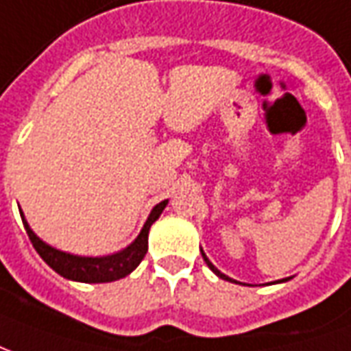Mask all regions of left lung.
Returning <instances> with one entry per match:
<instances>
[{"label": "left lung", "instance_id": "obj_1", "mask_svg": "<svg viewBox=\"0 0 351 351\" xmlns=\"http://www.w3.org/2000/svg\"><path fill=\"white\" fill-rule=\"evenodd\" d=\"M200 252H202V258H204V262H206L208 267H210L212 271L216 273V275H217V277H219V279H223V281H231V282H239V281H235V279H231V277H227L226 273L219 271V269H217L216 265H214V263H212V262H210V260H208V256H206V254H204V250H200ZM285 281H289V279H281V281H275V282H285ZM239 285H241V282H239Z\"/></svg>", "mask_w": 351, "mask_h": 351}]
</instances>
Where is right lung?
Instances as JSON below:
<instances>
[{
	"mask_svg": "<svg viewBox=\"0 0 351 351\" xmlns=\"http://www.w3.org/2000/svg\"><path fill=\"white\" fill-rule=\"evenodd\" d=\"M166 204H168V200H162L152 208L143 229L135 237L132 245L122 248L120 252L108 254V256H78V254L62 252L59 248L47 245L45 241H42L34 233L32 227L28 226V221L24 217L23 210H21V217H23L24 229L30 237L36 252L40 254L43 262L47 263L53 271L59 273L60 277L78 282H110L130 275L141 263L147 254V248H149V229L160 217Z\"/></svg>",
	"mask_w": 351,
	"mask_h": 351,
	"instance_id": "obj_1",
	"label": "right lung"
}]
</instances>
